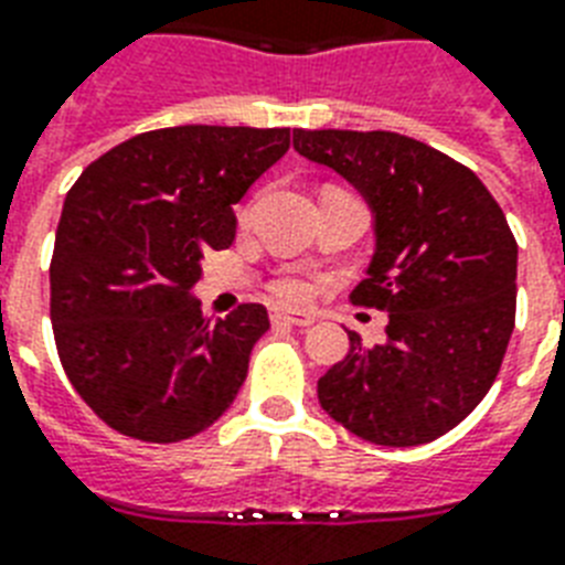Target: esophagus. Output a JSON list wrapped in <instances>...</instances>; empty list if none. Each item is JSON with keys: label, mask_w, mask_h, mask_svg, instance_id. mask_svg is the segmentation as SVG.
Masks as SVG:
<instances>
[{"label": "esophagus", "mask_w": 565, "mask_h": 565, "mask_svg": "<svg viewBox=\"0 0 565 565\" xmlns=\"http://www.w3.org/2000/svg\"><path fill=\"white\" fill-rule=\"evenodd\" d=\"M274 323H288V327H311L315 323V315L311 311H282L277 309L270 315Z\"/></svg>", "instance_id": "obj_1"}]
</instances>
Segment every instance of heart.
<instances>
[{"label": "heart", "mask_w": 565, "mask_h": 565, "mask_svg": "<svg viewBox=\"0 0 565 565\" xmlns=\"http://www.w3.org/2000/svg\"><path fill=\"white\" fill-rule=\"evenodd\" d=\"M247 215H250V210L242 212V218L247 221ZM274 295L282 297V300H288V303H297V300H303L306 297V286L300 282V279H277L274 282Z\"/></svg>", "instance_id": "obj_1"}]
</instances>
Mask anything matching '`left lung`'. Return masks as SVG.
<instances>
[{"label": "left lung", "mask_w": 565, "mask_h": 565, "mask_svg": "<svg viewBox=\"0 0 565 565\" xmlns=\"http://www.w3.org/2000/svg\"><path fill=\"white\" fill-rule=\"evenodd\" d=\"M295 151L353 183L376 250L353 303L387 311L385 344L320 376L329 417L361 440L419 446L455 428L499 376L516 320V238L476 171L391 130H295Z\"/></svg>", "instance_id": "1"}]
</instances>
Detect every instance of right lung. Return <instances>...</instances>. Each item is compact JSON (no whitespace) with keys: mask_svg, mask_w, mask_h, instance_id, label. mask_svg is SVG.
<instances>
[{"mask_svg":"<svg viewBox=\"0 0 565 565\" xmlns=\"http://www.w3.org/2000/svg\"><path fill=\"white\" fill-rule=\"evenodd\" d=\"M286 151L288 128L148 130L70 189L49 268L54 344L72 387L119 435L195 437L245 385L268 311L204 318L192 288L204 256L236 238L233 204Z\"/></svg>","mask_w":565,"mask_h":565,"instance_id":"add662e5","label":"right lung"}]
</instances>
